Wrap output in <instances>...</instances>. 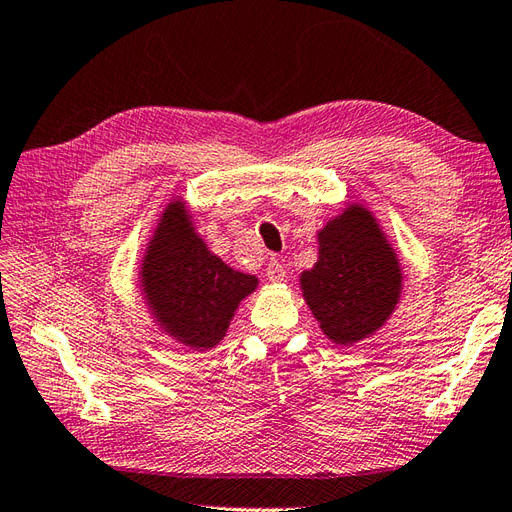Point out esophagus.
I'll return each mask as SVG.
<instances>
[{
    "label": "esophagus",
    "mask_w": 512,
    "mask_h": 512,
    "mask_svg": "<svg viewBox=\"0 0 512 512\" xmlns=\"http://www.w3.org/2000/svg\"><path fill=\"white\" fill-rule=\"evenodd\" d=\"M266 276L272 283H281L285 279V268L279 259H272L268 268H266Z\"/></svg>",
    "instance_id": "obj_1"
}]
</instances>
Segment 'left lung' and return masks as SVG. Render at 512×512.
Instances as JSON below:
<instances>
[{
	"label": "left lung",
	"instance_id": "left-lung-1",
	"mask_svg": "<svg viewBox=\"0 0 512 512\" xmlns=\"http://www.w3.org/2000/svg\"><path fill=\"white\" fill-rule=\"evenodd\" d=\"M319 255L300 274L302 298L337 345L369 339L394 313L403 289L399 257L371 210L349 203L317 231Z\"/></svg>",
	"mask_w": 512,
	"mask_h": 512
}]
</instances>
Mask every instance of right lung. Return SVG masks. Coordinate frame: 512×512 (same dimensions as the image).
I'll list each match as a JSON object with an SVG mask.
<instances>
[{"mask_svg":"<svg viewBox=\"0 0 512 512\" xmlns=\"http://www.w3.org/2000/svg\"><path fill=\"white\" fill-rule=\"evenodd\" d=\"M257 285V276L229 268L210 251L182 199L169 203L139 268L143 300L160 330L186 347L210 349Z\"/></svg>","mask_w":512,"mask_h":512,"instance_id":"obj_1","label":"right lung"}]
</instances>
